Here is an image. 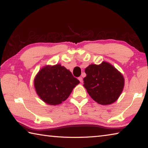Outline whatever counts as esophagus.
Instances as JSON below:
<instances>
[{"label":"esophagus","mask_w":148,"mask_h":148,"mask_svg":"<svg viewBox=\"0 0 148 148\" xmlns=\"http://www.w3.org/2000/svg\"><path fill=\"white\" fill-rule=\"evenodd\" d=\"M79 81L81 82V83H83V78H82L81 77H79Z\"/></svg>","instance_id":"34e87169"}]
</instances>
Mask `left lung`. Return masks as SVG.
Here are the masks:
<instances>
[{
    "instance_id": "left-lung-1",
    "label": "left lung",
    "mask_w": 148,
    "mask_h": 148,
    "mask_svg": "<svg viewBox=\"0 0 148 148\" xmlns=\"http://www.w3.org/2000/svg\"><path fill=\"white\" fill-rule=\"evenodd\" d=\"M84 86L94 101L108 105L117 100L124 87L123 76L113 65L103 62L91 64L85 69Z\"/></svg>"
}]
</instances>
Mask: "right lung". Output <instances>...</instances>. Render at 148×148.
Returning a JSON list of instances; mask_svg holds the SVG:
<instances>
[{"instance_id":"obj_1","label":"right lung","mask_w":148,"mask_h":148,"mask_svg":"<svg viewBox=\"0 0 148 148\" xmlns=\"http://www.w3.org/2000/svg\"><path fill=\"white\" fill-rule=\"evenodd\" d=\"M79 83L71 71L60 64L43 67L34 81L37 94L50 105H58L65 101Z\"/></svg>"}]
</instances>
